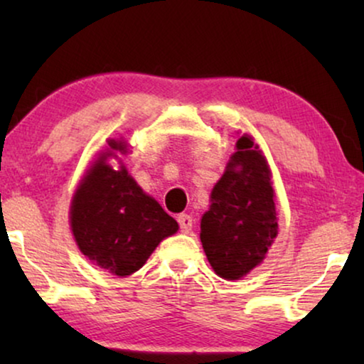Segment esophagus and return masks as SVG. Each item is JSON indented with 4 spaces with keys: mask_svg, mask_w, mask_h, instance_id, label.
Listing matches in <instances>:
<instances>
[{
    "mask_svg": "<svg viewBox=\"0 0 364 364\" xmlns=\"http://www.w3.org/2000/svg\"><path fill=\"white\" fill-rule=\"evenodd\" d=\"M177 222H178V227H181V232L182 233H188L192 228V217L187 215V213H181V215L177 217Z\"/></svg>",
    "mask_w": 364,
    "mask_h": 364,
    "instance_id": "obj_1",
    "label": "esophagus"
}]
</instances>
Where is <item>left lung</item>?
<instances>
[{"label": "left lung", "mask_w": 364, "mask_h": 364, "mask_svg": "<svg viewBox=\"0 0 364 364\" xmlns=\"http://www.w3.org/2000/svg\"><path fill=\"white\" fill-rule=\"evenodd\" d=\"M210 198L200 222L202 247L218 277L238 280L265 258L278 232L270 171L252 137L238 139Z\"/></svg>", "instance_id": "1"}]
</instances>
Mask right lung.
<instances>
[{
	"mask_svg": "<svg viewBox=\"0 0 364 364\" xmlns=\"http://www.w3.org/2000/svg\"><path fill=\"white\" fill-rule=\"evenodd\" d=\"M109 147L124 152L126 144L109 141ZM106 156L91 167L73 198L71 228L89 260L126 277L137 272L178 225L142 192L126 168L114 171L107 166Z\"/></svg>",
	"mask_w": 364,
	"mask_h": 364,
	"instance_id": "add662e5",
	"label": "right lung"
}]
</instances>
